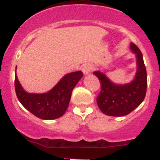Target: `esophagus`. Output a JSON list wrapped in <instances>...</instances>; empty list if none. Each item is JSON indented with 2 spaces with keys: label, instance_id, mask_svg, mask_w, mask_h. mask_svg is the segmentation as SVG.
Segmentation results:
<instances>
[{
  "label": "esophagus",
  "instance_id": "esophagus-1",
  "mask_svg": "<svg viewBox=\"0 0 160 160\" xmlns=\"http://www.w3.org/2000/svg\"><path fill=\"white\" fill-rule=\"evenodd\" d=\"M91 70H92V66L90 64H84L82 67V71L84 73V75L89 74L91 72Z\"/></svg>",
  "mask_w": 160,
  "mask_h": 160
}]
</instances>
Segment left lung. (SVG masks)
<instances>
[{
	"instance_id": "left-lung-1",
	"label": "left lung",
	"mask_w": 160,
	"mask_h": 160,
	"mask_svg": "<svg viewBox=\"0 0 160 160\" xmlns=\"http://www.w3.org/2000/svg\"><path fill=\"white\" fill-rule=\"evenodd\" d=\"M130 50L136 55L137 71L134 78L126 84H116L100 71L94 74L101 82V91L97 97V104L101 112L112 117H123L137 108L144 100L147 93V76L141 51L133 43Z\"/></svg>"
}]
</instances>
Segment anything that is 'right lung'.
<instances>
[{
  "mask_svg": "<svg viewBox=\"0 0 160 160\" xmlns=\"http://www.w3.org/2000/svg\"><path fill=\"white\" fill-rule=\"evenodd\" d=\"M82 76V71L67 73L52 90L46 93L35 94L23 89L15 73V91L22 105L35 117L43 120L57 119L68 108L73 89Z\"/></svg>",
  "mask_w": 160,
  "mask_h": 160,
  "instance_id": "1",
  "label": "right lung"
}]
</instances>
